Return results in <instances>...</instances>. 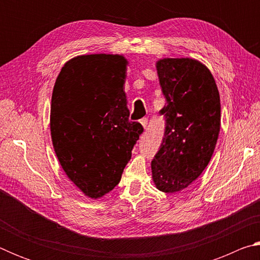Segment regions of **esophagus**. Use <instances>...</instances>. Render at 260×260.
<instances>
[{
  "instance_id": "esophagus-1",
  "label": "esophagus",
  "mask_w": 260,
  "mask_h": 260,
  "mask_svg": "<svg viewBox=\"0 0 260 260\" xmlns=\"http://www.w3.org/2000/svg\"><path fill=\"white\" fill-rule=\"evenodd\" d=\"M140 122H141V125H142L144 128H146L147 125H148V119H147V118H142V119L140 120Z\"/></svg>"
}]
</instances>
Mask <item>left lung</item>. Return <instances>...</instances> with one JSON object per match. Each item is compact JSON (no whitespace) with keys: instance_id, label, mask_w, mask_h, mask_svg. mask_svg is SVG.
<instances>
[{"instance_id":"obj_1","label":"left lung","mask_w":260,"mask_h":260,"mask_svg":"<svg viewBox=\"0 0 260 260\" xmlns=\"http://www.w3.org/2000/svg\"><path fill=\"white\" fill-rule=\"evenodd\" d=\"M166 104L159 113L165 132L151 161L157 189L187 188L208 166L220 132V96L209 69L190 58H164L156 64Z\"/></svg>"}]
</instances>
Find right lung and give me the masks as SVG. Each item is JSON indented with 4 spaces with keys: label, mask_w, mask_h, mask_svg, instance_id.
<instances>
[{
    "label": "right lung",
    "mask_w": 260,
    "mask_h": 260,
    "mask_svg": "<svg viewBox=\"0 0 260 260\" xmlns=\"http://www.w3.org/2000/svg\"><path fill=\"white\" fill-rule=\"evenodd\" d=\"M125 57L83 55L61 68L51 98L50 131L70 180L91 199L119 183L132 149L143 133L129 121Z\"/></svg>",
    "instance_id": "obj_1"
}]
</instances>
